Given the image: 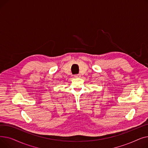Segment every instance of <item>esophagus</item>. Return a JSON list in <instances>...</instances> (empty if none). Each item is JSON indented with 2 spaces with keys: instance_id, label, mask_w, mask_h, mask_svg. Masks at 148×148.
<instances>
[{
  "instance_id": "esophagus-1",
  "label": "esophagus",
  "mask_w": 148,
  "mask_h": 148,
  "mask_svg": "<svg viewBox=\"0 0 148 148\" xmlns=\"http://www.w3.org/2000/svg\"><path fill=\"white\" fill-rule=\"evenodd\" d=\"M74 77H75V78H80L81 75L80 74H76L74 75Z\"/></svg>"
}]
</instances>
